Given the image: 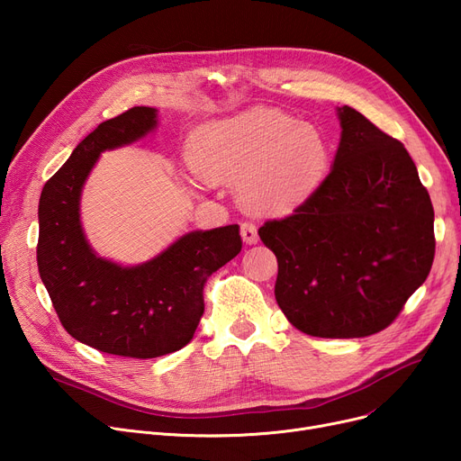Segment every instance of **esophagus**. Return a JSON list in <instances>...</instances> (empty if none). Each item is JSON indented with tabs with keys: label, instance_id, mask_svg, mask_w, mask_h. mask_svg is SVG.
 Returning <instances> with one entry per match:
<instances>
[{
	"label": "esophagus",
	"instance_id": "1",
	"mask_svg": "<svg viewBox=\"0 0 461 461\" xmlns=\"http://www.w3.org/2000/svg\"><path fill=\"white\" fill-rule=\"evenodd\" d=\"M240 237H243V240L247 245H256L259 237H258V228L250 222H243L240 224Z\"/></svg>",
	"mask_w": 461,
	"mask_h": 461
}]
</instances>
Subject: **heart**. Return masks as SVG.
Segmentation results:
<instances>
[{
  "label": "heart",
  "mask_w": 461,
  "mask_h": 461,
  "mask_svg": "<svg viewBox=\"0 0 461 461\" xmlns=\"http://www.w3.org/2000/svg\"><path fill=\"white\" fill-rule=\"evenodd\" d=\"M188 160L205 183H239L256 212H289L323 183L329 145L321 132L269 108L209 121L188 140Z\"/></svg>",
  "instance_id": "b5f03b06"
}]
</instances>
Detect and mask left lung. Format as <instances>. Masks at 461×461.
<instances>
[{
	"label": "left lung",
	"mask_w": 461,
	"mask_h": 461,
	"mask_svg": "<svg viewBox=\"0 0 461 461\" xmlns=\"http://www.w3.org/2000/svg\"><path fill=\"white\" fill-rule=\"evenodd\" d=\"M336 115L330 174L258 233L278 259L275 297L287 321L310 336L362 338L389 327L429 275L433 207L398 140L351 106Z\"/></svg>",
	"instance_id": "1"
}]
</instances>
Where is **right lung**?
<instances>
[{
	"label": "right lung",
	"mask_w": 461,
	"mask_h": 461,
	"mask_svg": "<svg viewBox=\"0 0 461 461\" xmlns=\"http://www.w3.org/2000/svg\"><path fill=\"white\" fill-rule=\"evenodd\" d=\"M157 127L151 106L104 121L48 179L39 202V275L61 325L78 342L117 357L155 358L185 348L203 313L205 280L243 249L237 224L186 231L138 265L103 258L89 245L80 202L91 169L104 151Z\"/></svg>",
	"instance_id": "obj_1"
}]
</instances>
